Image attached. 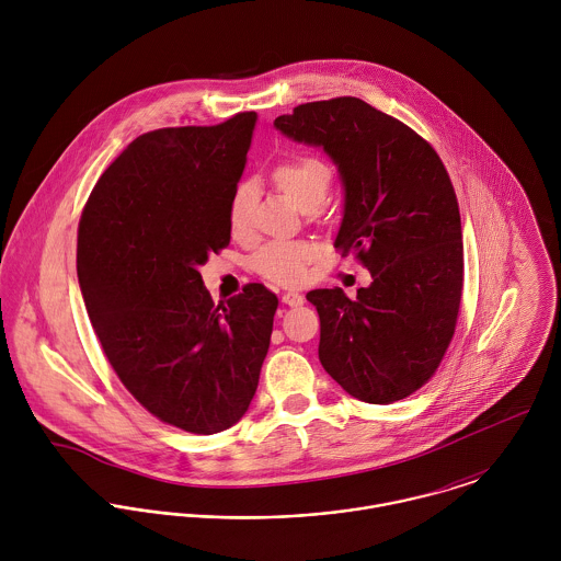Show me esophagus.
<instances>
[{
  "label": "esophagus",
  "instance_id": "34e87169",
  "mask_svg": "<svg viewBox=\"0 0 561 561\" xmlns=\"http://www.w3.org/2000/svg\"><path fill=\"white\" fill-rule=\"evenodd\" d=\"M283 305H287V307H302L305 305V296L302 294H296V291H287V294H283Z\"/></svg>",
  "mask_w": 561,
  "mask_h": 561
}]
</instances>
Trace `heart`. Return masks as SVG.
Segmentation results:
<instances>
[{
    "mask_svg": "<svg viewBox=\"0 0 561 561\" xmlns=\"http://www.w3.org/2000/svg\"><path fill=\"white\" fill-rule=\"evenodd\" d=\"M276 187L302 211L320 207L330 190L332 172L316 156H294L272 170ZM256 190L241 181L229 201V231L236 240H248L254 227ZM318 259V245L302 240L267 241L252 259V267L278 285H298L307 278L311 263Z\"/></svg>",
    "mask_w": 561,
    "mask_h": 561,
    "instance_id": "obj_1",
    "label": "heart"
}]
</instances>
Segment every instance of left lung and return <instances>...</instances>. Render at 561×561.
Returning a JSON list of instances; mask_svg holds the SVG:
<instances>
[{
  "mask_svg": "<svg viewBox=\"0 0 561 561\" xmlns=\"http://www.w3.org/2000/svg\"><path fill=\"white\" fill-rule=\"evenodd\" d=\"M274 127L334 161L343 220L334 248L374 283L356 300L316 289L320 360L343 391L393 403L438 369L460 311L465 248L458 198L436 151L408 125L356 96L294 107Z\"/></svg>",
  "mask_w": 561,
  "mask_h": 561,
  "instance_id": "1",
  "label": "left lung"
}]
</instances>
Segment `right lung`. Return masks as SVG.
<instances>
[{"label": "right lung", "mask_w": 561, "mask_h": 561, "mask_svg": "<svg viewBox=\"0 0 561 561\" xmlns=\"http://www.w3.org/2000/svg\"><path fill=\"white\" fill-rule=\"evenodd\" d=\"M254 112L136 138L81 211L78 278L125 389L192 434L236 425L254 398L278 298L261 283L214 305L201 265L229 245V201Z\"/></svg>", "instance_id": "right-lung-1"}]
</instances>
